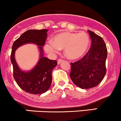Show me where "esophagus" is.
I'll return each instance as SVG.
<instances>
[{
  "mask_svg": "<svg viewBox=\"0 0 121 121\" xmlns=\"http://www.w3.org/2000/svg\"><path fill=\"white\" fill-rule=\"evenodd\" d=\"M63 59H58V65H59V64H60V63H62V62H63Z\"/></svg>",
  "mask_w": 121,
  "mask_h": 121,
  "instance_id": "obj_1",
  "label": "esophagus"
}]
</instances>
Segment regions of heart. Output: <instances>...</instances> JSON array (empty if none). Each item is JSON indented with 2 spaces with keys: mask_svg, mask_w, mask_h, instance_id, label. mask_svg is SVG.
Listing matches in <instances>:
<instances>
[{
  "mask_svg": "<svg viewBox=\"0 0 121 121\" xmlns=\"http://www.w3.org/2000/svg\"><path fill=\"white\" fill-rule=\"evenodd\" d=\"M90 38L85 32H62L55 35L53 41L45 43L44 50L49 54L55 55L61 49H65V55L71 60L79 59L85 54L90 45Z\"/></svg>",
  "mask_w": 121,
  "mask_h": 121,
  "instance_id": "heart-1",
  "label": "heart"
}]
</instances>
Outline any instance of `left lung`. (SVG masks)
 <instances>
[{"label": "left lung", "instance_id": "8db88e82", "mask_svg": "<svg viewBox=\"0 0 121 121\" xmlns=\"http://www.w3.org/2000/svg\"><path fill=\"white\" fill-rule=\"evenodd\" d=\"M91 39V47L80 60L71 63L70 76L74 84L82 89L97 86L106 73L107 50L100 36L88 30Z\"/></svg>", "mask_w": 121, "mask_h": 121}]
</instances>
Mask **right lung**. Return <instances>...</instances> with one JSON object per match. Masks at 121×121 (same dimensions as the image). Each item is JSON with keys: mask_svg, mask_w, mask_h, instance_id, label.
I'll return each mask as SVG.
<instances>
[{"mask_svg": "<svg viewBox=\"0 0 121 121\" xmlns=\"http://www.w3.org/2000/svg\"><path fill=\"white\" fill-rule=\"evenodd\" d=\"M47 29H30L24 32L14 42L11 54L13 66V76L15 81L22 89L31 94H41L47 91L51 85L52 71L57 65L56 60L44 56L43 47L47 37ZM33 43L39 46V60L35 68L24 72L19 67L15 59V50L22 45Z\"/></svg>", "mask_w": 121, "mask_h": 121, "instance_id": "obj_1", "label": "right lung"}]
</instances>
